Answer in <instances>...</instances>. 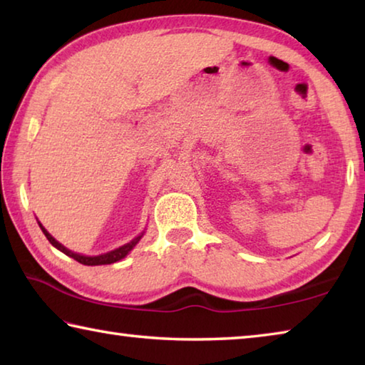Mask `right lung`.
<instances>
[{
  "mask_svg": "<svg viewBox=\"0 0 365 365\" xmlns=\"http://www.w3.org/2000/svg\"><path fill=\"white\" fill-rule=\"evenodd\" d=\"M38 225H40V228H41V232L45 233V237L48 238V242L51 243L54 248H58L61 252H64L66 256H69V257H72V259H76L77 262H80V264H83V265H104V264H114V262H117V261H120V259H123L125 257L128 252H130L133 248H135V245H137L140 240H141V237H143V233L140 235V237H137V238H133L130 243H127V245H123V246H120V248H117V250H114V251H109V252H106V255H100V256H82V255H77V252H73V251H71V250H67L66 246H63L61 245L59 242H56V240H54L51 235H49L46 230H45V227H43L40 222H38Z\"/></svg>",
  "mask_w": 365,
  "mask_h": 365,
  "instance_id": "right-lung-1",
  "label": "right lung"
}]
</instances>
